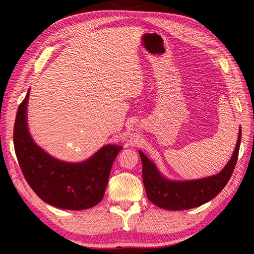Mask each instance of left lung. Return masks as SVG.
Returning a JSON list of instances; mask_svg holds the SVG:
<instances>
[{
  "label": "left lung",
  "instance_id": "obj_1",
  "mask_svg": "<svg viewBox=\"0 0 254 254\" xmlns=\"http://www.w3.org/2000/svg\"><path fill=\"white\" fill-rule=\"evenodd\" d=\"M242 128L239 127L235 150L229 163L219 174L206 178L187 181L168 180L162 175L152 161L140 150L142 163V181L149 200L167 210H185L203 205L222 191L229 183L238 159Z\"/></svg>",
  "mask_w": 254,
  "mask_h": 254
}]
</instances>
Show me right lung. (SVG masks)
Returning <instances> with one entry per match:
<instances>
[{
	"label": "right lung",
	"instance_id": "1",
	"mask_svg": "<svg viewBox=\"0 0 254 254\" xmlns=\"http://www.w3.org/2000/svg\"><path fill=\"white\" fill-rule=\"evenodd\" d=\"M30 90L18 108L14 146L29 186L45 203L61 209L83 210L99 204L121 146L106 145L88 160L68 163L45 152L32 139L27 120Z\"/></svg>",
	"mask_w": 254,
	"mask_h": 254
}]
</instances>
